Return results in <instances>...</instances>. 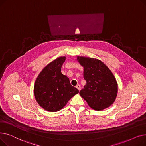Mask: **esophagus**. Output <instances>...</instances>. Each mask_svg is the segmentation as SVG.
<instances>
[{
  "label": "esophagus",
  "instance_id": "obj_1",
  "mask_svg": "<svg viewBox=\"0 0 146 146\" xmlns=\"http://www.w3.org/2000/svg\"><path fill=\"white\" fill-rule=\"evenodd\" d=\"M76 88H78V90H80V85H79V84H78V85H77L76 86Z\"/></svg>",
  "mask_w": 146,
  "mask_h": 146
}]
</instances>
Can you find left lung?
Masks as SVG:
<instances>
[{
	"mask_svg": "<svg viewBox=\"0 0 146 146\" xmlns=\"http://www.w3.org/2000/svg\"><path fill=\"white\" fill-rule=\"evenodd\" d=\"M78 61L83 66V78L86 81L80 96L88 105L96 111L111 106L118 92L117 82L113 74L101 61L89 57H78Z\"/></svg>",
	"mask_w": 146,
	"mask_h": 146,
	"instance_id": "obj_1",
	"label": "left lung"
}]
</instances>
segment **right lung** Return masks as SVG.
I'll return each instance as SVG.
<instances>
[{"mask_svg":"<svg viewBox=\"0 0 146 146\" xmlns=\"http://www.w3.org/2000/svg\"><path fill=\"white\" fill-rule=\"evenodd\" d=\"M65 57H60L48 64L36 78L34 93L36 101L42 108L50 112L62 109L67 102L79 93L69 79L61 72Z\"/></svg>","mask_w":146,"mask_h":146,"instance_id":"right-lung-1","label":"right lung"}]
</instances>
